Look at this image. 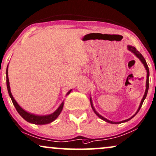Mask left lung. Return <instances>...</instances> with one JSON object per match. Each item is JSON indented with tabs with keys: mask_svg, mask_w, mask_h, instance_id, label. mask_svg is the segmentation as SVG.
Returning <instances> with one entry per match:
<instances>
[{
	"mask_svg": "<svg viewBox=\"0 0 156 156\" xmlns=\"http://www.w3.org/2000/svg\"><path fill=\"white\" fill-rule=\"evenodd\" d=\"M127 48H128V49L130 50V51H132L133 53H134L135 55H136V56L137 58H140V60L141 61V62H142V63L144 64V66H145V69L147 70V80H146V90H145V94H144V96H143V99H142V100H141V102H140V106H139V108H138V110H137V111L136 112V113H135V114L133 115V117H131L130 118H129V119H127V120H123V121H121V122H112V121H110L109 120H107L106 118H103V117L102 116V115H100V114H98V112H96L95 111V110H94V107H93V105H92V100H91V98H90V103H91V106H92V110H93V111H94V113H95V114L98 115V116L99 117V118H101L102 119V120H105V121H106V122H110V123H112V124H119V123H122V122H127V121H128V120H130V119H132L133 117L135 116V115L137 114V112H139V110H140V109L141 108V107H142V105H143V102H144V100H145V98H146V96H147V91H148V88H149V69H148V66H147V63H146V61H145V59L144 58V57H143V55L142 54H141L140 52H139L138 51H137V50L136 49V48H135V47H133V46H127Z\"/></svg>",
	"mask_w": 156,
	"mask_h": 156,
	"instance_id": "left-lung-1",
	"label": "left lung"
}]
</instances>
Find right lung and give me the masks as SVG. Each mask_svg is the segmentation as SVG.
<instances>
[{"label": "right lung", "instance_id": "right-lung-1", "mask_svg": "<svg viewBox=\"0 0 156 156\" xmlns=\"http://www.w3.org/2000/svg\"><path fill=\"white\" fill-rule=\"evenodd\" d=\"M6 84H7V89L8 92H9V96L11 97L12 102L15 107L17 112L19 113V115L23 118L24 120H26L27 122L34 123V124L36 125H44V124H48V123H50L53 122L54 120H55L57 117L59 115V114L62 112V109H63L64 106V102L60 105V106L58 107V108L56 110L54 113H52L51 115H44V116H39V115H35L33 114H31V113H29L26 112L25 110H23L21 107L19 106V104L16 102V101L14 100L13 95H12L11 90H10V85H9V76H8V67L6 69ZM72 90H70L69 92L67 93L69 94Z\"/></svg>", "mask_w": 156, "mask_h": 156}]
</instances>
